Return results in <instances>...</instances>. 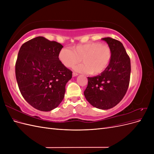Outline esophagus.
<instances>
[{
  "instance_id": "34e87169",
  "label": "esophagus",
  "mask_w": 154,
  "mask_h": 154,
  "mask_svg": "<svg viewBox=\"0 0 154 154\" xmlns=\"http://www.w3.org/2000/svg\"><path fill=\"white\" fill-rule=\"evenodd\" d=\"M78 74L76 73V72H73L72 73V76H78Z\"/></svg>"
}]
</instances>
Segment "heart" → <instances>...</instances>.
<instances>
[{
    "label": "heart",
    "mask_w": 154,
    "mask_h": 154,
    "mask_svg": "<svg viewBox=\"0 0 154 154\" xmlns=\"http://www.w3.org/2000/svg\"><path fill=\"white\" fill-rule=\"evenodd\" d=\"M111 49L100 42H91L73 46L71 49L63 48L58 58L63 66L73 68L82 61L83 64L76 68L77 71L99 75L103 72L110 63Z\"/></svg>",
    "instance_id": "heart-1"
}]
</instances>
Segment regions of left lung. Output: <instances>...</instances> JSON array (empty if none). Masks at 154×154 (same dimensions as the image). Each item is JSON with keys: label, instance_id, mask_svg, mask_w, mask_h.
Here are the masks:
<instances>
[{"label": "left lung", "instance_id": "obj_1", "mask_svg": "<svg viewBox=\"0 0 154 154\" xmlns=\"http://www.w3.org/2000/svg\"><path fill=\"white\" fill-rule=\"evenodd\" d=\"M102 40L111 49V61L103 72L87 78L84 95L93 106L106 110L118 104L125 96L130 83L131 66L129 56L121 42L110 37Z\"/></svg>", "mask_w": 154, "mask_h": 154}]
</instances>
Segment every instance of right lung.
Here are the masks:
<instances>
[{
    "instance_id": "add662e5",
    "label": "right lung",
    "mask_w": 154,
    "mask_h": 154,
    "mask_svg": "<svg viewBox=\"0 0 154 154\" xmlns=\"http://www.w3.org/2000/svg\"><path fill=\"white\" fill-rule=\"evenodd\" d=\"M63 45L38 36L23 44L15 63L18 88L26 101L35 109L50 111L64 97L66 85L72 72L58 58Z\"/></svg>"
}]
</instances>
